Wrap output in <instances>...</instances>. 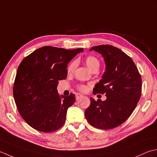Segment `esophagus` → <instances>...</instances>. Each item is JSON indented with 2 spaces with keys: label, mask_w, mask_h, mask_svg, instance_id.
Instances as JSON below:
<instances>
[{
  "label": "esophagus",
  "mask_w": 157,
  "mask_h": 157,
  "mask_svg": "<svg viewBox=\"0 0 157 157\" xmlns=\"http://www.w3.org/2000/svg\"><path fill=\"white\" fill-rule=\"evenodd\" d=\"M81 97H82V94H76V100H79V99L81 98Z\"/></svg>",
  "instance_id": "1"
}]
</instances>
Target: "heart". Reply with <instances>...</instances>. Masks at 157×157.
<instances>
[{
	"label": "heart",
	"mask_w": 157,
	"mask_h": 157,
	"mask_svg": "<svg viewBox=\"0 0 157 157\" xmlns=\"http://www.w3.org/2000/svg\"><path fill=\"white\" fill-rule=\"evenodd\" d=\"M85 62L86 65L88 66V68L89 69H91V70H94L95 68L98 69L99 66H100V60H99L96 57H95L94 56H87L85 58ZM76 66V61H72V62H70V63L68 65V68H67V72H68V73H69V74L72 73L75 71ZM77 88L79 91H81L82 92H85L87 90V86L82 84L78 85L77 86Z\"/></svg>",
	"instance_id": "obj_1"
}]
</instances>
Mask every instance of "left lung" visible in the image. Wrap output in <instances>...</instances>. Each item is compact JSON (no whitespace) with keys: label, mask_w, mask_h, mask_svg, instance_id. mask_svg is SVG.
<instances>
[{"label":"left lung","mask_w":157,"mask_h":157,"mask_svg":"<svg viewBox=\"0 0 157 157\" xmlns=\"http://www.w3.org/2000/svg\"><path fill=\"white\" fill-rule=\"evenodd\" d=\"M103 56L105 71L94 88V94H105V101L91 98L85 116L89 123L100 129L121 125L129 118L139 101L142 78L133 61L119 48L109 44L91 47Z\"/></svg>","instance_id":"left-lung-1"}]
</instances>
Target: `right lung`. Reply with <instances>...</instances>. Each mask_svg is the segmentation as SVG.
Masks as SVG:
<instances>
[{
	"mask_svg": "<svg viewBox=\"0 0 157 157\" xmlns=\"http://www.w3.org/2000/svg\"><path fill=\"white\" fill-rule=\"evenodd\" d=\"M83 49H65L45 46L21 61L15 78L13 97L19 113L30 127L53 132L65 123L67 110L75 95L59 96V81L66 79L68 63Z\"/></svg>",
	"mask_w": 157,
	"mask_h": 157,
	"instance_id": "right-lung-1",
	"label": "right lung"
}]
</instances>
